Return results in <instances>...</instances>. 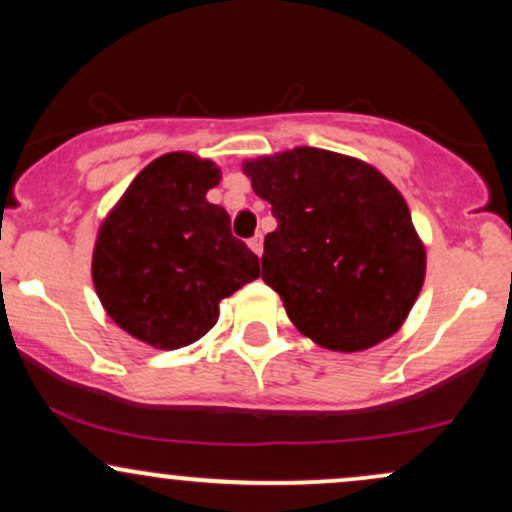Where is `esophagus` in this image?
<instances>
[{
    "mask_svg": "<svg viewBox=\"0 0 512 512\" xmlns=\"http://www.w3.org/2000/svg\"><path fill=\"white\" fill-rule=\"evenodd\" d=\"M248 245H250V250L255 252L257 257H260V255H262V250H264V238L260 236V233H257L255 238H250V243H248Z\"/></svg>",
    "mask_w": 512,
    "mask_h": 512,
    "instance_id": "34e87169",
    "label": "esophagus"
}]
</instances>
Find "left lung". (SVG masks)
I'll use <instances>...</instances> for the list:
<instances>
[{
    "instance_id": "obj_1",
    "label": "left lung",
    "mask_w": 512,
    "mask_h": 512,
    "mask_svg": "<svg viewBox=\"0 0 512 512\" xmlns=\"http://www.w3.org/2000/svg\"><path fill=\"white\" fill-rule=\"evenodd\" d=\"M272 204L262 279L291 322L332 351H363L407 320L426 250L399 190L358 158L298 146L243 163Z\"/></svg>"
}]
</instances>
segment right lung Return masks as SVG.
Wrapping results in <instances>:
<instances>
[{
    "mask_svg": "<svg viewBox=\"0 0 512 512\" xmlns=\"http://www.w3.org/2000/svg\"><path fill=\"white\" fill-rule=\"evenodd\" d=\"M221 170L185 151L151 161L113 211L93 248L91 276L122 330L156 349L202 339L219 303L260 276V260L233 238L231 216L207 202Z\"/></svg>",
    "mask_w": 512,
    "mask_h": 512,
    "instance_id": "right-lung-1",
    "label": "right lung"
}]
</instances>
